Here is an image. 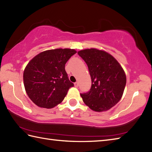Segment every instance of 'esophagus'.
I'll return each mask as SVG.
<instances>
[{"mask_svg":"<svg viewBox=\"0 0 152 152\" xmlns=\"http://www.w3.org/2000/svg\"><path fill=\"white\" fill-rule=\"evenodd\" d=\"M74 86H75V87L77 88V87H78V86H79V83H77V82L75 83H74Z\"/></svg>","mask_w":152,"mask_h":152,"instance_id":"1","label":"esophagus"}]
</instances>
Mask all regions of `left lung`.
Segmentation results:
<instances>
[{
    "label": "left lung",
    "mask_w": 152,
    "mask_h": 152,
    "mask_svg": "<svg viewBox=\"0 0 152 152\" xmlns=\"http://www.w3.org/2000/svg\"><path fill=\"white\" fill-rule=\"evenodd\" d=\"M77 53L87 65L92 80L90 91L80 94L83 102L98 112L111 109L121 100L126 85L122 67L116 59L103 50L85 49Z\"/></svg>",
    "instance_id": "8db88e82"
}]
</instances>
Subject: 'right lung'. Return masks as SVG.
<instances>
[{"label": "right lung", "mask_w": 152, "mask_h": 152, "mask_svg": "<svg viewBox=\"0 0 152 152\" xmlns=\"http://www.w3.org/2000/svg\"><path fill=\"white\" fill-rule=\"evenodd\" d=\"M74 49L57 48L37 54L23 72V83L27 94L40 107L50 109L64 100L69 88L74 86L69 80L65 65Z\"/></svg>", "instance_id": "right-lung-1"}]
</instances>
